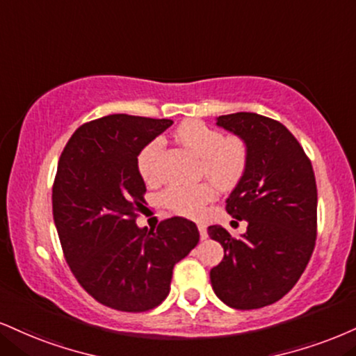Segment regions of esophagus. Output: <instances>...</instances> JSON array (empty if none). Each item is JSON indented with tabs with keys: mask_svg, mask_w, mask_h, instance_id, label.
<instances>
[{
	"mask_svg": "<svg viewBox=\"0 0 356 356\" xmlns=\"http://www.w3.org/2000/svg\"><path fill=\"white\" fill-rule=\"evenodd\" d=\"M199 234H200V238H202V241L207 238V227H205L204 224H199Z\"/></svg>",
	"mask_w": 356,
	"mask_h": 356,
	"instance_id": "1",
	"label": "esophagus"
}]
</instances>
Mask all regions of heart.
Here are the masks:
<instances>
[{"instance_id": "heart-1", "label": "heart", "mask_w": 356, "mask_h": 356, "mask_svg": "<svg viewBox=\"0 0 356 356\" xmlns=\"http://www.w3.org/2000/svg\"><path fill=\"white\" fill-rule=\"evenodd\" d=\"M175 140L182 144L199 161V174L214 184L217 189L229 191L245 174L248 149L241 137L224 134L202 121L182 122L175 129ZM162 152V139H152L137 156V170L145 182L159 179L157 161ZM213 186L209 182L195 186L169 187L162 194V204L170 211L186 217H199L204 207L213 199Z\"/></svg>"}]
</instances>
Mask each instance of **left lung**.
<instances>
[{
  "label": "left lung",
  "mask_w": 356,
  "mask_h": 356,
  "mask_svg": "<svg viewBox=\"0 0 356 356\" xmlns=\"http://www.w3.org/2000/svg\"><path fill=\"white\" fill-rule=\"evenodd\" d=\"M216 124L247 144L245 174L225 200L247 232L235 238L222 225L209 227V237L224 247L211 284L229 307L262 308L293 289L314 252L315 174L284 124L255 113L219 115Z\"/></svg>",
  "instance_id": "left-lung-1"
}]
</instances>
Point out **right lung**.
Instances as JSON below:
<instances>
[{"label":"right lung","mask_w":356,"mask_h":356,"mask_svg":"<svg viewBox=\"0 0 356 356\" xmlns=\"http://www.w3.org/2000/svg\"><path fill=\"white\" fill-rule=\"evenodd\" d=\"M170 119L111 114L81 126L59 157L53 217L67 265L102 305L147 312L169 295L174 265L199 243L192 220L136 224L145 184L137 156Z\"/></svg>","instance_id":"add662e5"}]
</instances>
